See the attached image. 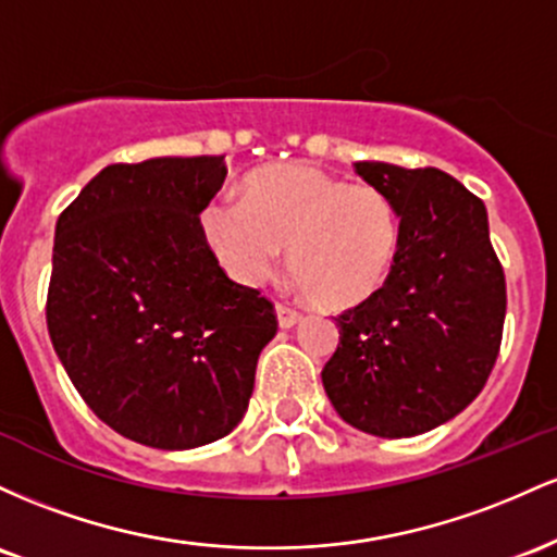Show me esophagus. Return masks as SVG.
Here are the masks:
<instances>
[{
    "mask_svg": "<svg viewBox=\"0 0 557 557\" xmlns=\"http://www.w3.org/2000/svg\"><path fill=\"white\" fill-rule=\"evenodd\" d=\"M276 318H278V326L281 329H292V326H297L299 323V310H295V308H289V305H276Z\"/></svg>",
    "mask_w": 557,
    "mask_h": 557,
    "instance_id": "obj_1",
    "label": "esophagus"
}]
</instances>
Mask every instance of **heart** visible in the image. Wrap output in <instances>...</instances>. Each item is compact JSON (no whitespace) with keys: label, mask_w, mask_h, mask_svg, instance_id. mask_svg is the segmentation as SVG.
<instances>
[{"label":"heart","mask_w":557,"mask_h":557,"mask_svg":"<svg viewBox=\"0 0 557 557\" xmlns=\"http://www.w3.org/2000/svg\"><path fill=\"white\" fill-rule=\"evenodd\" d=\"M205 245L231 278L260 286L286 252L308 302L345 310L389 278L399 218L384 191L345 184L308 162H276L249 173L239 202H210L199 215Z\"/></svg>","instance_id":"obj_1"}]
</instances>
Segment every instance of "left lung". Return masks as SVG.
I'll return each instance as SVG.
<instances>
[{
  "mask_svg": "<svg viewBox=\"0 0 557 557\" xmlns=\"http://www.w3.org/2000/svg\"><path fill=\"white\" fill-rule=\"evenodd\" d=\"M355 173L384 191L399 218L389 278L336 318L339 347L323 389L349 426L384 440L431 431L484 389L505 323V276L486 208L436 168L360 160Z\"/></svg>",
  "mask_w": 557,
  "mask_h": 557,
  "instance_id": "obj_1",
  "label": "left lung"
}]
</instances>
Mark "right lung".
I'll return each mask as SVG.
<instances>
[{
  "label": "right lung",
  "instance_id": "obj_1",
  "mask_svg": "<svg viewBox=\"0 0 557 557\" xmlns=\"http://www.w3.org/2000/svg\"><path fill=\"white\" fill-rule=\"evenodd\" d=\"M223 154L108 165L58 218L47 329L78 395L126 440L195 449L239 426L276 312L231 281L199 215Z\"/></svg>",
  "mask_w": 557,
  "mask_h": 557
}]
</instances>
